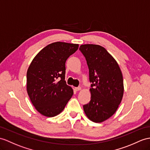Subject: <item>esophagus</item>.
<instances>
[{"instance_id":"34e87169","label":"esophagus","mask_w":150,"mask_h":150,"mask_svg":"<svg viewBox=\"0 0 150 150\" xmlns=\"http://www.w3.org/2000/svg\"><path fill=\"white\" fill-rule=\"evenodd\" d=\"M76 91H79L80 90H81V86H78V87H76L75 88Z\"/></svg>"}]
</instances>
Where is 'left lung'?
<instances>
[{"instance_id":"obj_1","label":"left lung","mask_w":150,"mask_h":150,"mask_svg":"<svg viewBox=\"0 0 150 150\" xmlns=\"http://www.w3.org/2000/svg\"><path fill=\"white\" fill-rule=\"evenodd\" d=\"M79 50L89 69L91 100L83 105L86 116L96 123L103 122L115 114L122 100L123 76L118 63L104 47L83 45Z\"/></svg>"}]
</instances>
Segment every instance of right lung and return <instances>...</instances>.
Returning <instances> with one entry per match:
<instances>
[{
  "label": "right lung",
  "instance_id": "1",
  "mask_svg": "<svg viewBox=\"0 0 150 150\" xmlns=\"http://www.w3.org/2000/svg\"><path fill=\"white\" fill-rule=\"evenodd\" d=\"M77 44L56 42L37 54L27 72V91L41 115L53 117L64 110L73 95L65 81V62L78 49Z\"/></svg>",
  "mask_w": 150,
  "mask_h": 150
}]
</instances>
